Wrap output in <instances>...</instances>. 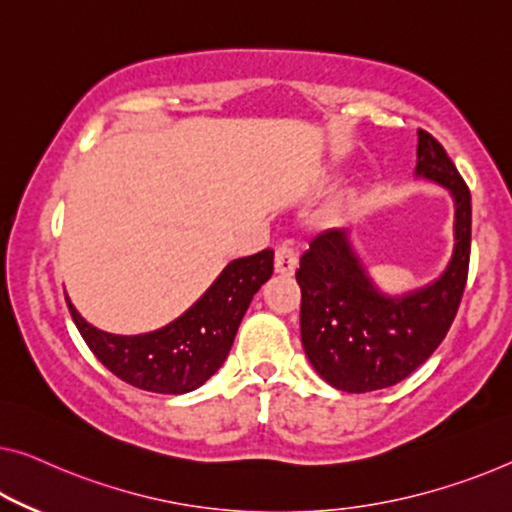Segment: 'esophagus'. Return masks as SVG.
I'll return each mask as SVG.
<instances>
[{
	"instance_id": "esophagus-1",
	"label": "esophagus",
	"mask_w": 512,
	"mask_h": 512,
	"mask_svg": "<svg viewBox=\"0 0 512 512\" xmlns=\"http://www.w3.org/2000/svg\"><path fill=\"white\" fill-rule=\"evenodd\" d=\"M296 266H299V253L292 243H282L276 248V271L280 276H294Z\"/></svg>"
}]
</instances>
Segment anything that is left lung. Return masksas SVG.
I'll use <instances>...</instances> for the list:
<instances>
[{
	"instance_id": "obj_1",
	"label": "left lung",
	"mask_w": 512,
	"mask_h": 512,
	"mask_svg": "<svg viewBox=\"0 0 512 512\" xmlns=\"http://www.w3.org/2000/svg\"><path fill=\"white\" fill-rule=\"evenodd\" d=\"M414 177L446 188L453 200V250L427 285L381 289L354 248L352 230H329L301 255V342L326 384L345 393L395 386L423 365L451 329L471 250V195L453 160L418 131Z\"/></svg>"
}]
</instances>
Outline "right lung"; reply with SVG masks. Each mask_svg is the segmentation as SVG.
<instances>
[{
  "label": "right lung",
  "instance_id": "obj_1",
  "mask_svg": "<svg viewBox=\"0 0 512 512\" xmlns=\"http://www.w3.org/2000/svg\"><path fill=\"white\" fill-rule=\"evenodd\" d=\"M271 273V248L232 259L183 315L137 335L96 329L68 296L66 303L89 349L112 375L142 391L181 395L200 388L225 363L250 301Z\"/></svg>",
  "mask_w": 512,
  "mask_h": 512
}]
</instances>
